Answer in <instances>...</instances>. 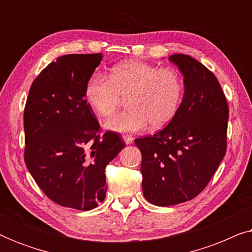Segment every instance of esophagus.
I'll return each mask as SVG.
<instances>
[{
  "label": "esophagus",
  "mask_w": 252,
  "mask_h": 252,
  "mask_svg": "<svg viewBox=\"0 0 252 252\" xmlns=\"http://www.w3.org/2000/svg\"><path fill=\"white\" fill-rule=\"evenodd\" d=\"M123 139H124V141H125L126 144H132L134 141V137L130 135H123Z\"/></svg>",
  "instance_id": "1"
}]
</instances>
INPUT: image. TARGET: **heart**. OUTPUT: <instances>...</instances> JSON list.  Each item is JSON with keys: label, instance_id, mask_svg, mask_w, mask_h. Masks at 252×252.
<instances>
[{"label": "heart", "instance_id": "heart-1", "mask_svg": "<svg viewBox=\"0 0 252 252\" xmlns=\"http://www.w3.org/2000/svg\"><path fill=\"white\" fill-rule=\"evenodd\" d=\"M185 86L180 73L172 67L155 66L141 61L120 63L111 77L93 73L85 87V96L98 116L108 117L128 97V110L104 122L113 132H139L148 125L163 128L177 116L184 98Z\"/></svg>", "mask_w": 252, "mask_h": 252}]
</instances>
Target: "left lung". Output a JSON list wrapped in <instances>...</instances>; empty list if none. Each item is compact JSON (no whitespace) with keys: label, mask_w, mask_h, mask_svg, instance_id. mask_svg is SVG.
<instances>
[{"label":"left lung","mask_w":252,"mask_h":252,"mask_svg":"<svg viewBox=\"0 0 252 252\" xmlns=\"http://www.w3.org/2000/svg\"><path fill=\"white\" fill-rule=\"evenodd\" d=\"M184 75L185 93L174 119L153 136L136 139L142 154L147 201L171 206L196 197L226 154L228 105L211 71L185 54L168 57Z\"/></svg>","instance_id":"left-lung-1"}]
</instances>
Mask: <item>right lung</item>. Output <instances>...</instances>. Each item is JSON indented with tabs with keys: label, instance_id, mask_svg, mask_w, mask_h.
<instances>
[{
	"label": "right lung",
	"instance_id": "add662e5",
	"mask_svg": "<svg viewBox=\"0 0 252 252\" xmlns=\"http://www.w3.org/2000/svg\"><path fill=\"white\" fill-rule=\"evenodd\" d=\"M101 54L58 57L31 86L24 111L25 163L57 204L88 211L105 198V166L125 148L117 133L97 135L85 87Z\"/></svg>",
	"mask_w": 252,
	"mask_h": 252
}]
</instances>
